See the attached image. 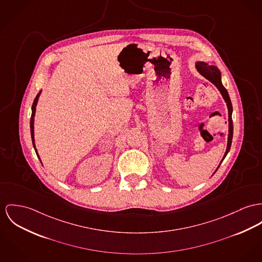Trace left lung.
I'll list each match as a JSON object with an SVG mask.
<instances>
[{
  "mask_svg": "<svg viewBox=\"0 0 262 262\" xmlns=\"http://www.w3.org/2000/svg\"><path fill=\"white\" fill-rule=\"evenodd\" d=\"M195 69L198 70V72L202 75V77H204L206 80L211 81L220 91V93L222 94V98L224 101L226 102L227 105V110H228V137H227V146H226V150L224 152V156L222 158L221 163L219 164L217 168L215 169V171L213 172V174L216 172V170L219 169L220 165L222 164V161L225 159V157L227 156L230 146H231V142H232V137H233V124H232V104L231 101L229 98V95L226 91V89L223 86L222 81V73L219 70V68L214 64H209L205 61L199 60L195 62ZM212 174V176H213Z\"/></svg>",
  "mask_w": 262,
  "mask_h": 262,
  "instance_id": "1",
  "label": "left lung"
}]
</instances>
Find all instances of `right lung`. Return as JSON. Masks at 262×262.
Returning <instances> with one entry per match:
<instances>
[{"mask_svg":"<svg viewBox=\"0 0 262 262\" xmlns=\"http://www.w3.org/2000/svg\"><path fill=\"white\" fill-rule=\"evenodd\" d=\"M40 93H41V91L39 92V94L37 95V97L35 98L34 102H33V105H32V116H31V121H30V127H31V137H32V141H33V145H34V148H35V150H36V154H37V156H38V158H39V159H40V157H39L38 150H37V148H36V143H35L34 122H35V115H36V106H37V104H38V101H39V98H40Z\"/></svg>","mask_w":262,"mask_h":262,"instance_id":"add662e5","label":"right lung"}]
</instances>
